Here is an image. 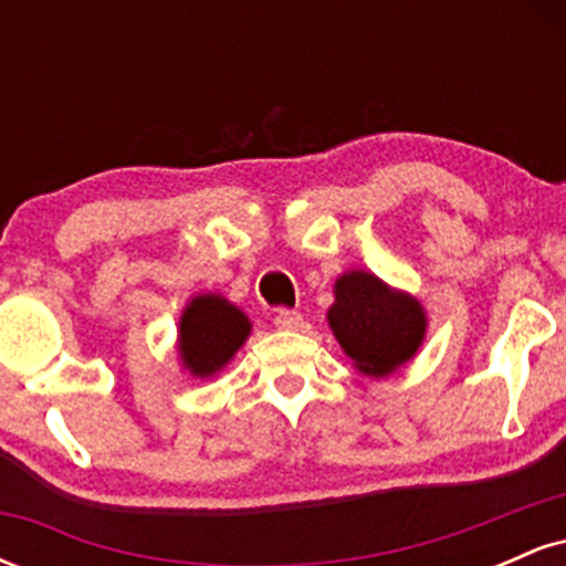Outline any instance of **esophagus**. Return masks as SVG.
<instances>
[{
	"mask_svg": "<svg viewBox=\"0 0 566 566\" xmlns=\"http://www.w3.org/2000/svg\"><path fill=\"white\" fill-rule=\"evenodd\" d=\"M274 324H276L279 329H290V333H295V329H301V327H303V316L297 314V311H287V308H282V311H276Z\"/></svg>",
	"mask_w": 566,
	"mask_h": 566,
	"instance_id": "esophagus-1",
	"label": "esophagus"
}]
</instances>
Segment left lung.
Returning <instances> with one entry per match:
<instances>
[{"instance_id": "8db88e82", "label": "left lung", "mask_w": 566, "mask_h": 566, "mask_svg": "<svg viewBox=\"0 0 566 566\" xmlns=\"http://www.w3.org/2000/svg\"><path fill=\"white\" fill-rule=\"evenodd\" d=\"M333 292L327 324L356 373L386 378L423 346L428 316L409 292L391 287L365 269L337 276Z\"/></svg>"}]
</instances>
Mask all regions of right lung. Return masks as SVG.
<instances>
[{"instance_id":"1","label":"right lung","mask_w":566,"mask_h":566,"mask_svg":"<svg viewBox=\"0 0 566 566\" xmlns=\"http://www.w3.org/2000/svg\"><path fill=\"white\" fill-rule=\"evenodd\" d=\"M252 333L250 316L220 292H199L186 303L178 322L180 367L191 378L207 380L237 356Z\"/></svg>"}]
</instances>
